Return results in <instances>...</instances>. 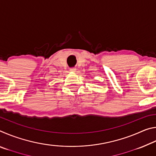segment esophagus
<instances>
[{
  "label": "esophagus",
  "instance_id": "34e87169",
  "mask_svg": "<svg viewBox=\"0 0 156 156\" xmlns=\"http://www.w3.org/2000/svg\"><path fill=\"white\" fill-rule=\"evenodd\" d=\"M70 71L72 72H75L76 71V69L75 67H72V68H70Z\"/></svg>",
  "mask_w": 156,
  "mask_h": 156
}]
</instances>
